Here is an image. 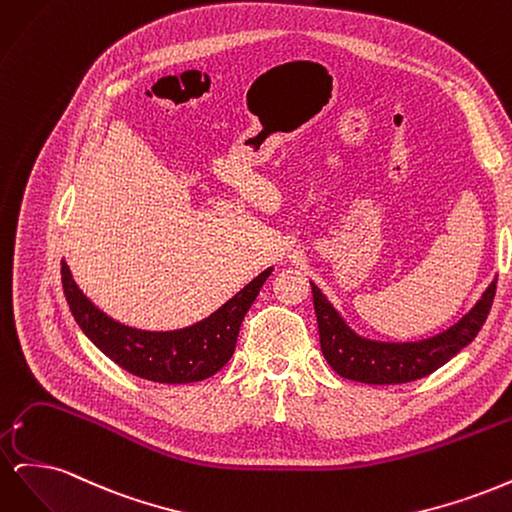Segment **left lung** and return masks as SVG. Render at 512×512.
Returning <instances> with one entry per match:
<instances>
[{
	"label": "left lung",
	"mask_w": 512,
	"mask_h": 512,
	"mask_svg": "<svg viewBox=\"0 0 512 512\" xmlns=\"http://www.w3.org/2000/svg\"><path fill=\"white\" fill-rule=\"evenodd\" d=\"M495 284H498V277L455 327L423 339V342L408 344L371 342V339L359 337L335 312V307L327 301L320 288L312 284L324 359L342 378L365 384H404L425 378L451 361L483 329L493 305Z\"/></svg>",
	"instance_id": "obj_1"
}]
</instances>
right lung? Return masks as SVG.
Instances as JSON below:
<instances>
[{"instance_id": "right-lung-1", "label": "right lung", "mask_w": 512, "mask_h": 512, "mask_svg": "<svg viewBox=\"0 0 512 512\" xmlns=\"http://www.w3.org/2000/svg\"><path fill=\"white\" fill-rule=\"evenodd\" d=\"M269 275L271 269L262 271L203 322L179 331L151 333L102 314L76 286L66 260H61V286L83 333L121 369L162 384H188L218 374L235 352L241 322Z\"/></svg>"}]
</instances>
